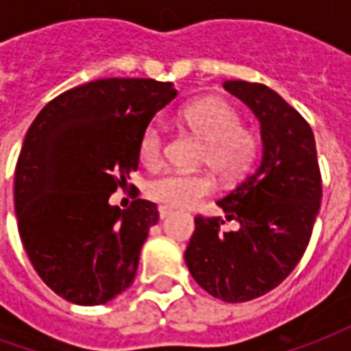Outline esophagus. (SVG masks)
Masks as SVG:
<instances>
[{"instance_id": "esophagus-1", "label": "esophagus", "mask_w": 351, "mask_h": 351, "mask_svg": "<svg viewBox=\"0 0 351 351\" xmlns=\"http://www.w3.org/2000/svg\"><path fill=\"white\" fill-rule=\"evenodd\" d=\"M158 213H160V218H161V220H165V218H169V216H171V214L175 213V210H173V208H169V206H163V205H161L160 208H158Z\"/></svg>"}]
</instances>
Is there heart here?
Here are the masks:
<instances>
[{
  "mask_svg": "<svg viewBox=\"0 0 351 351\" xmlns=\"http://www.w3.org/2000/svg\"><path fill=\"white\" fill-rule=\"evenodd\" d=\"M180 122L195 133L205 150L201 161L221 178H237L246 173L258 154V137L241 125V114L228 101L206 97L190 103L180 112ZM138 158L146 167H158L163 160V131L148 125L138 143ZM214 190V180L206 173L169 171L152 178L146 186L148 197L169 208H188L197 205Z\"/></svg>",
  "mask_w": 351,
  "mask_h": 351,
  "instance_id": "obj_1",
  "label": "heart"
}]
</instances>
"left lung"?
Wrapping results in <instances>:
<instances>
[{"mask_svg": "<svg viewBox=\"0 0 351 351\" xmlns=\"http://www.w3.org/2000/svg\"><path fill=\"white\" fill-rule=\"evenodd\" d=\"M223 88L259 120L261 160L218 201L241 228L195 218L184 259L205 291L226 302L252 301L289 276L308 246L322 203L316 141L308 122L265 84L226 80Z\"/></svg>", "mask_w": 351, "mask_h": 351, "instance_id": "1", "label": "left lung"}]
</instances>
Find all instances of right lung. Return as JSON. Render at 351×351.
<instances>
[{"mask_svg": "<svg viewBox=\"0 0 351 351\" xmlns=\"http://www.w3.org/2000/svg\"><path fill=\"white\" fill-rule=\"evenodd\" d=\"M176 97L171 82L101 79L45 105L14 171V213L27 258L65 301L95 306L137 274L158 206L108 203L138 167V143L154 114Z\"/></svg>", "mask_w": 351, "mask_h": 351, "instance_id": "right-lung-1", "label": "right lung"}]
</instances>
